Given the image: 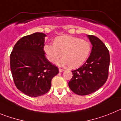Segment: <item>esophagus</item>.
I'll return each instance as SVG.
<instances>
[{
	"mask_svg": "<svg viewBox=\"0 0 121 121\" xmlns=\"http://www.w3.org/2000/svg\"><path fill=\"white\" fill-rule=\"evenodd\" d=\"M64 71H65V70H64V69H60V68H59V72H63Z\"/></svg>",
	"mask_w": 121,
	"mask_h": 121,
	"instance_id": "1",
	"label": "esophagus"
}]
</instances>
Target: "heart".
I'll use <instances>...</instances> for the list:
<instances>
[{
  "instance_id": "b5f03b06",
  "label": "heart",
  "mask_w": 121,
  "mask_h": 121,
  "mask_svg": "<svg viewBox=\"0 0 121 121\" xmlns=\"http://www.w3.org/2000/svg\"><path fill=\"white\" fill-rule=\"evenodd\" d=\"M91 44L85 39L62 35L55 39L53 44H46L44 51L50 61L54 62L61 57L56 64L60 66L68 65L74 69L81 66L89 57L91 52Z\"/></svg>"
}]
</instances>
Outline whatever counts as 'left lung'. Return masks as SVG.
<instances>
[{
  "label": "left lung",
  "mask_w": 121,
  "mask_h": 121,
  "mask_svg": "<svg viewBox=\"0 0 121 121\" xmlns=\"http://www.w3.org/2000/svg\"><path fill=\"white\" fill-rule=\"evenodd\" d=\"M92 46L91 54L83 65L72 71L69 87L74 93L88 95L98 90L108 78L110 66L109 51L99 38L87 35Z\"/></svg>",
  "instance_id": "8db88e82"
}]
</instances>
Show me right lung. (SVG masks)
Returning a JSON list of instances; mask_svg holds the SVG:
<instances>
[{"instance_id": "right-lung-1", "label": "right lung", "mask_w": 121, "mask_h": 121, "mask_svg": "<svg viewBox=\"0 0 121 121\" xmlns=\"http://www.w3.org/2000/svg\"><path fill=\"white\" fill-rule=\"evenodd\" d=\"M43 33H33L21 38L10 55V68L19 90L30 97H39L49 91L51 80L59 73L57 67L45 56Z\"/></svg>"}]
</instances>
